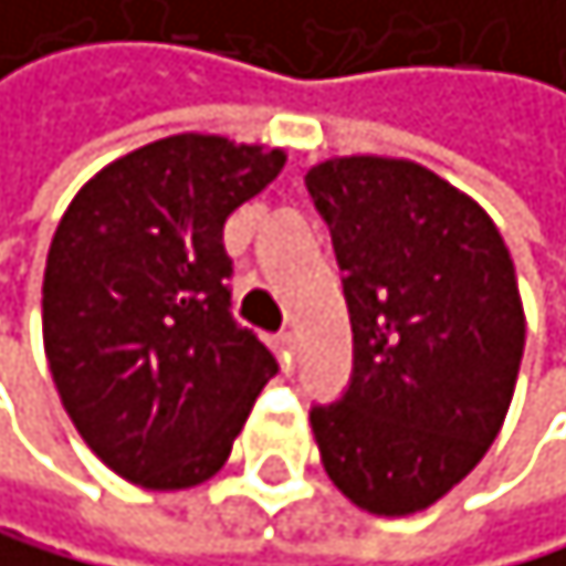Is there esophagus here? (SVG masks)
Instances as JSON below:
<instances>
[{"mask_svg":"<svg viewBox=\"0 0 566 566\" xmlns=\"http://www.w3.org/2000/svg\"><path fill=\"white\" fill-rule=\"evenodd\" d=\"M271 348L277 352L281 366L292 369V352H295V338H292V334H277V338H271Z\"/></svg>","mask_w":566,"mask_h":566,"instance_id":"esophagus-1","label":"esophagus"}]
</instances>
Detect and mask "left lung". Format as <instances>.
<instances>
[{"mask_svg":"<svg viewBox=\"0 0 566 566\" xmlns=\"http://www.w3.org/2000/svg\"><path fill=\"white\" fill-rule=\"evenodd\" d=\"M345 271L352 380L310 422L355 507L416 514L490 451L525 352L514 260L496 224L437 171L331 158L306 171Z\"/></svg>","mask_w":566,"mask_h":566,"instance_id":"obj_1","label":"left lung"}]
</instances>
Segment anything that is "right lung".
Listing matches in <instances>:
<instances>
[{
  "label": "right lung",
  "mask_w": 566,
  "mask_h": 566,
  "mask_svg": "<svg viewBox=\"0 0 566 566\" xmlns=\"http://www.w3.org/2000/svg\"><path fill=\"white\" fill-rule=\"evenodd\" d=\"M285 150L179 133L112 161L66 207L41 289L59 398L115 475L189 490L232 454L277 363L232 316L228 214Z\"/></svg>",
  "instance_id": "1"
}]
</instances>
